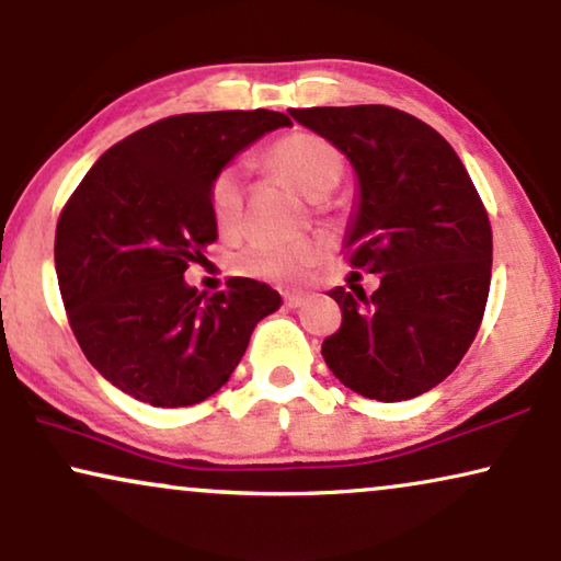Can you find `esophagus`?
I'll return each instance as SVG.
<instances>
[{"label": "esophagus", "instance_id": "1", "mask_svg": "<svg viewBox=\"0 0 561 561\" xmlns=\"http://www.w3.org/2000/svg\"><path fill=\"white\" fill-rule=\"evenodd\" d=\"M302 302H305V295H285L287 308H300Z\"/></svg>", "mask_w": 561, "mask_h": 561}]
</instances>
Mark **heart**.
<instances>
[{
  "mask_svg": "<svg viewBox=\"0 0 561 561\" xmlns=\"http://www.w3.org/2000/svg\"><path fill=\"white\" fill-rule=\"evenodd\" d=\"M266 163L276 174L285 176L308 199H325L343 179V156L333 144L316 133H289L268 148ZM243 210V174L238 167H226L210 182V213L222 233L236 230ZM318 241H297L289 245L256 243L238 253L233 268L251 279L295 285L318 264Z\"/></svg>",
  "mask_w": 561,
  "mask_h": 561,
  "instance_id": "obj_1",
  "label": "heart"
}]
</instances>
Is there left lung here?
Here are the masks:
<instances>
[{"mask_svg": "<svg viewBox=\"0 0 561 561\" xmlns=\"http://www.w3.org/2000/svg\"><path fill=\"white\" fill-rule=\"evenodd\" d=\"M346 156L356 203L343 245L379 287L331 289L343 323L328 369L369 400L428 392L480 331L492 272L488 213L465 163L431 125L385 104L289 110Z\"/></svg>", "mask_w": 561, "mask_h": 561, "instance_id": "8db88e82", "label": "left lung"}]
</instances>
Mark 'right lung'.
Listing matches in <instances>:
<instances>
[{"instance_id":"obj_1","label":"right lung","mask_w":561,"mask_h":561,"mask_svg":"<svg viewBox=\"0 0 561 561\" xmlns=\"http://www.w3.org/2000/svg\"><path fill=\"white\" fill-rule=\"evenodd\" d=\"M287 125L272 110L159 119L104 151L71 194L56 228L58 287L81 351L117 390L156 408L203 402L279 310L264 282L230 276L207 297L184 272L218 238L213 176Z\"/></svg>"}]
</instances>
